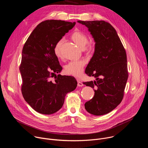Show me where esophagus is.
I'll use <instances>...</instances> for the list:
<instances>
[{
  "instance_id": "obj_1",
  "label": "esophagus",
  "mask_w": 148,
  "mask_h": 148,
  "mask_svg": "<svg viewBox=\"0 0 148 148\" xmlns=\"http://www.w3.org/2000/svg\"><path fill=\"white\" fill-rule=\"evenodd\" d=\"M83 86H84V84L81 81H77V86L78 87H82Z\"/></svg>"
}]
</instances>
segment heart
Instances as JSON below:
<instances>
[{"label": "heart", "mask_w": 148, "mask_h": 148, "mask_svg": "<svg viewBox=\"0 0 148 148\" xmlns=\"http://www.w3.org/2000/svg\"><path fill=\"white\" fill-rule=\"evenodd\" d=\"M71 38L78 47L83 49L88 55H91L94 53L95 50L94 45L92 43L87 44L88 43V37L86 34L78 30H75L71 34ZM63 43H64V39L61 38L57 42L54 47V54L58 58H60L62 56L61 49ZM86 64V60L82 59L71 61L64 66V71L67 74L75 77H79L81 75Z\"/></svg>", "instance_id": "heart-1"}]
</instances>
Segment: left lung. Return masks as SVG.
Listing matches in <instances>:
<instances>
[{"instance_id": "obj_1", "label": "left lung", "mask_w": 148, "mask_h": 148, "mask_svg": "<svg viewBox=\"0 0 148 148\" xmlns=\"http://www.w3.org/2000/svg\"><path fill=\"white\" fill-rule=\"evenodd\" d=\"M95 41V51L85 73L94 77L86 82L94 88V97L85 103L88 112L99 116L114 110L122 101L128 78L127 58L122 42L112 26L103 20L81 21Z\"/></svg>"}]
</instances>
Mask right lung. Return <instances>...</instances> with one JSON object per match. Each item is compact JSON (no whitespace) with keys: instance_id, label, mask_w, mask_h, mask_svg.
<instances>
[{"instance_id":"add662e5","label":"right lung","mask_w":148,"mask_h":148,"mask_svg":"<svg viewBox=\"0 0 148 148\" xmlns=\"http://www.w3.org/2000/svg\"><path fill=\"white\" fill-rule=\"evenodd\" d=\"M75 25L63 20H45L34 29L23 46L19 68L23 81L22 93L37 112H56L62 107L66 94L77 87L74 77L56 74L52 78L62 70L54 47Z\"/></svg>"}]
</instances>
